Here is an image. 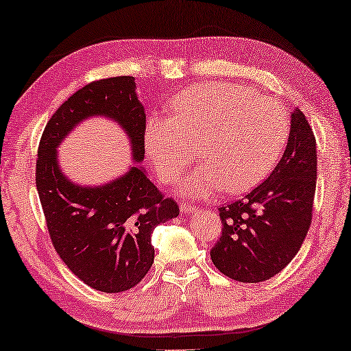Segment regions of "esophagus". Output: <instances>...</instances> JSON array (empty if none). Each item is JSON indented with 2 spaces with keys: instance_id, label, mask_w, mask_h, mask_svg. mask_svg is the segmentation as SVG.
I'll use <instances>...</instances> for the list:
<instances>
[{
  "instance_id": "34e87169",
  "label": "esophagus",
  "mask_w": 351,
  "mask_h": 351,
  "mask_svg": "<svg viewBox=\"0 0 351 351\" xmlns=\"http://www.w3.org/2000/svg\"><path fill=\"white\" fill-rule=\"evenodd\" d=\"M180 209H181V213H184V214H195L198 210L197 206H192V204H187V203H181Z\"/></svg>"
}]
</instances>
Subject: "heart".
Returning a JSON list of instances; mask_svg holds the SVG:
<instances>
[{
  "instance_id": "obj_1",
  "label": "heart",
  "mask_w": 351,
  "mask_h": 351,
  "mask_svg": "<svg viewBox=\"0 0 351 351\" xmlns=\"http://www.w3.org/2000/svg\"><path fill=\"white\" fill-rule=\"evenodd\" d=\"M173 119L149 117L145 149L165 184L195 159L203 164L181 181V193L208 198L243 193L259 184L285 149L291 119L278 99L231 82H209L178 93Z\"/></svg>"
}]
</instances>
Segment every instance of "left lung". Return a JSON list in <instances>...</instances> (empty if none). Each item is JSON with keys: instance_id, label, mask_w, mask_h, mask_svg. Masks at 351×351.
Returning <instances> with one entry per match:
<instances>
[{"instance_id": "1", "label": "left lung", "mask_w": 351, "mask_h": 351, "mask_svg": "<svg viewBox=\"0 0 351 351\" xmlns=\"http://www.w3.org/2000/svg\"><path fill=\"white\" fill-rule=\"evenodd\" d=\"M315 181V137L308 119L295 109L285 154L270 176L242 199L219 208L223 228L210 250L217 269L241 282L280 274L308 234Z\"/></svg>"}]
</instances>
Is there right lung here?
Instances as JSON below:
<instances>
[{
    "mask_svg": "<svg viewBox=\"0 0 351 351\" xmlns=\"http://www.w3.org/2000/svg\"><path fill=\"white\" fill-rule=\"evenodd\" d=\"M115 120L130 137L132 158L145 156L147 117L132 76L93 81L56 110L43 130L36 162V186L54 250L87 286L106 293L138 285L154 261L153 230L180 215L142 167L104 186L86 187L66 180L58 148L88 117Z\"/></svg>",
    "mask_w": 351,
    "mask_h": 351,
    "instance_id": "1",
    "label": "right lung"
}]
</instances>
